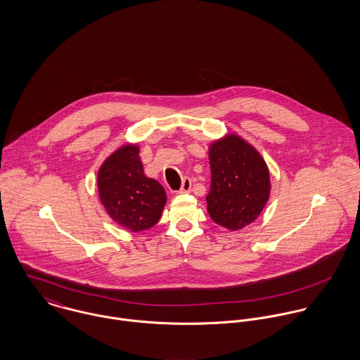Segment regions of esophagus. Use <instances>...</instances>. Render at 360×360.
Wrapping results in <instances>:
<instances>
[{
  "mask_svg": "<svg viewBox=\"0 0 360 360\" xmlns=\"http://www.w3.org/2000/svg\"><path fill=\"white\" fill-rule=\"evenodd\" d=\"M190 191H191V180L188 177H186L181 183V187H180L179 193L183 194V193H190Z\"/></svg>",
  "mask_w": 360,
  "mask_h": 360,
  "instance_id": "1",
  "label": "esophagus"
}]
</instances>
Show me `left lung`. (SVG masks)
Wrapping results in <instances>:
<instances>
[{
  "instance_id": "8db88e82",
  "label": "left lung",
  "mask_w": 360,
  "mask_h": 360,
  "mask_svg": "<svg viewBox=\"0 0 360 360\" xmlns=\"http://www.w3.org/2000/svg\"><path fill=\"white\" fill-rule=\"evenodd\" d=\"M210 190L207 213L231 231L257 220L270 197L269 167L257 148L229 133L209 146Z\"/></svg>"
}]
</instances>
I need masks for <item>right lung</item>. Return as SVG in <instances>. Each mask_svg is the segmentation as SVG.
Here are the masks:
<instances>
[{
    "label": "right lung",
    "instance_id": "obj_1",
    "mask_svg": "<svg viewBox=\"0 0 360 360\" xmlns=\"http://www.w3.org/2000/svg\"><path fill=\"white\" fill-rule=\"evenodd\" d=\"M98 195L109 217L129 231L151 229L166 204L165 188L144 173L137 144H124L103 160Z\"/></svg>",
    "mask_w": 360,
    "mask_h": 360
}]
</instances>
